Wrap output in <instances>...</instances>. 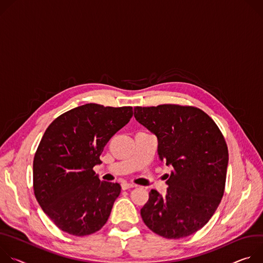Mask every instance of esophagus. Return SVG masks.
I'll use <instances>...</instances> for the list:
<instances>
[{"label": "esophagus", "mask_w": 263, "mask_h": 263, "mask_svg": "<svg viewBox=\"0 0 263 263\" xmlns=\"http://www.w3.org/2000/svg\"><path fill=\"white\" fill-rule=\"evenodd\" d=\"M121 187H122L123 190H127V189H130V188H135L136 185L130 184V183H123V184L121 185Z\"/></svg>", "instance_id": "1"}]
</instances>
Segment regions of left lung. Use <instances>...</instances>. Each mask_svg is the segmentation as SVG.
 <instances>
[{"instance_id": "obj_1", "label": "left lung", "mask_w": 263, "mask_h": 263, "mask_svg": "<svg viewBox=\"0 0 263 263\" xmlns=\"http://www.w3.org/2000/svg\"><path fill=\"white\" fill-rule=\"evenodd\" d=\"M135 118L157 136L160 160L173 168L166 196L153 189L141 209L142 219L168 239L192 235L210 220L223 195L226 140L216 123L195 106H136Z\"/></svg>"}]
</instances>
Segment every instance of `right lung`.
<instances>
[{
  "label": "right lung",
  "instance_id": "right-lung-1",
  "mask_svg": "<svg viewBox=\"0 0 263 263\" xmlns=\"http://www.w3.org/2000/svg\"><path fill=\"white\" fill-rule=\"evenodd\" d=\"M132 106L87 103L70 109L46 129L33 160V190L40 206L62 231L85 236L107 221L121 192L93 170L109 139L133 117Z\"/></svg>",
  "mask_w": 263,
  "mask_h": 263
}]
</instances>
